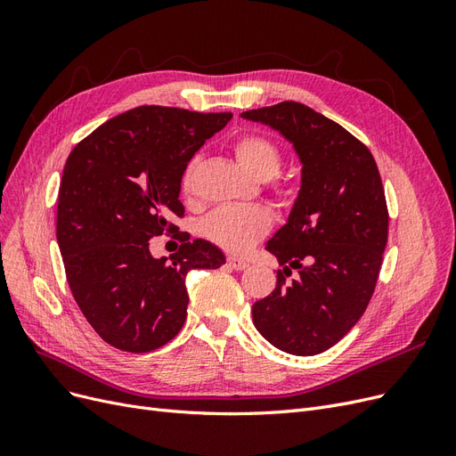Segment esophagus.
Masks as SVG:
<instances>
[{
	"mask_svg": "<svg viewBox=\"0 0 456 456\" xmlns=\"http://www.w3.org/2000/svg\"><path fill=\"white\" fill-rule=\"evenodd\" d=\"M228 265H230V268H233V270H245V268H249V262H247L245 258H240V256H228Z\"/></svg>",
	"mask_w": 456,
	"mask_h": 456,
	"instance_id": "esophagus-1",
	"label": "esophagus"
}]
</instances>
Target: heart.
Masks as SVG:
<instances>
[{
    "mask_svg": "<svg viewBox=\"0 0 456 456\" xmlns=\"http://www.w3.org/2000/svg\"><path fill=\"white\" fill-rule=\"evenodd\" d=\"M241 167L258 181H270L280 173L283 156L278 144L262 134H243L233 142ZM196 159L188 165L183 176V188L188 191L194 178ZM272 218L262 207H240L224 205L215 209L203 220V232L213 243L232 253H243L265 236L270 230Z\"/></svg>",
    "mask_w": 456,
    "mask_h": 456,
    "instance_id": "b5f03b06",
    "label": "heart"
}]
</instances>
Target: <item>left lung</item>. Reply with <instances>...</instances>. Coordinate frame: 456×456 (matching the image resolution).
<instances>
[{
  "instance_id": "obj_1",
  "label": "left lung",
  "mask_w": 456,
  "mask_h": 456,
  "mask_svg": "<svg viewBox=\"0 0 456 456\" xmlns=\"http://www.w3.org/2000/svg\"><path fill=\"white\" fill-rule=\"evenodd\" d=\"M243 119L278 131L300 159V190L287 223L266 243L278 285L253 305V323L293 355L329 350L363 315L388 241V209L375 158L333 119L287 101ZM291 269L297 280L287 284Z\"/></svg>"
}]
</instances>
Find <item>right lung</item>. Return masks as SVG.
Returning a JSON list of instances; mask_svg holds the SVG:
<instances>
[{
  "mask_svg": "<svg viewBox=\"0 0 456 456\" xmlns=\"http://www.w3.org/2000/svg\"><path fill=\"white\" fill-rule=\"evenodd\" d=\"M230 119L139 106L102 123L66 159L57 207L66 280L86 320L118 350L144 354L175 338L186 320V273L226 262L205 240L186 236L171 260L151 256L148 241L178 230L186 165Z\"/></svg>",
  "mask_w": 456,
  "mask_h": 456,
  "instance_id": "add662e5",
  "label": "right lung"
}]
</instances>
